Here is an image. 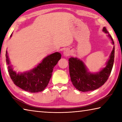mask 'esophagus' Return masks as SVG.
<instances>
[{
  "mask_svg": "<svg viewBox=\"0 0 122 122\" xmlns=\"http://www.w3.org/2000/svg\"><path fill=\"white\" fill-rule=\"evenodd\" d=\"M71 54V51L69 49H66L63 51V55L65 56H68Z\"/></svg>",
  "mask_w": 122,
  "mask_h": 122,
  "instance_id": "esophagus-1",
  "label": "esophagus"
}]
</instances>
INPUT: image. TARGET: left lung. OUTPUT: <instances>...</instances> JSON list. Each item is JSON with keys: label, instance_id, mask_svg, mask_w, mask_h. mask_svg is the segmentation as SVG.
Segmentation results:
<instances>
[{"label": "left lung", "instance_id": "obj_1", "mask_svg": "<svg viewBox=\"0 0 122 122\" xmlns=\"http://www.w3.org/2000/svg\"><path fill=\"white\" fill-rule=\"evenodd\" d=\"M103 31L108 34V36L110 38L112 44L114 42L112 37L109 34L106 28L104 27ZM115 57V47L106 63V67L96 73H92L88 71L83 62L76 57L69 58V68L71 81L73 86L78 90L82 92H89L97 89L103 86L108 79L112 71Z\"/></svg>", "mask_w": 122, "mask_h": 122}]
</instances>
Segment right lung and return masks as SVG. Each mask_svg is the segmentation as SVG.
I'll use <instances>...</instances> for the list:
<instances>
[{"instance_id":"right-lung-1","label":"right lung","mask_w":122,"mask_h":122,"mask_svg":"<svg viewBox=\"0 0 122 122\" xmlns=\"http://www.w3.org/2000/svg\"><path fill=\"white\" fill-rule=\"evenodd\" d=\"M61 57L60 53H53L44 58L41 63L30 71L17 74L10 65L7 51H6V60L9 65L8 71L12 81L22 90L30 92H40L46 88L51 77L54 67Z\"/></svg>"}]
</instances>
